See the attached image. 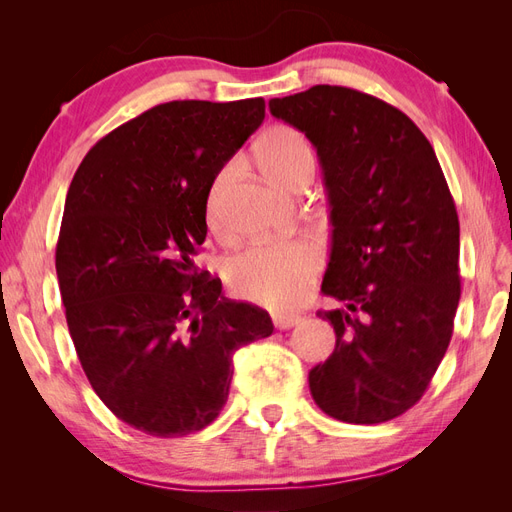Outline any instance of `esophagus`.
<instances>
[{"mask_svg": "<svg viewBox=\"0 0 512 512\" xmlns=\"http://www.w3.org/2000/svg\"><path fill=\"white\" fill-rule=\"evenodd\" d=\"M273 322H275V329H290V327H294V324L299 322V316H282V314H277V316H273Z\"/></svg>", "mask_w": 512, "mask_h": 512, "instance_id": "esophagus-1", "label": "esophagus"}]
</instances>
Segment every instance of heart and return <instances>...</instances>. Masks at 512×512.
Segmentation results:
<instances>
[{
  "mask_svg": "<svg viewBox=\"0 0 512 512\" xmlns=\"http://www.w3.org/2000/svg\"><path fill=\"white\" fill-rule=\"evenodd\" d=\"M258 162L265 177L277 188L290 190L305 173H314L316 156L307 138L290 126L271 128L258 145ZM232 166H224L207 194L209 224L218 215L220 196ZM320 243L314 237H299L269 245H252L228 260L226 280L237 297L267 307H290L297 303L320 267Z\"/></svg>",
  "mask_w": 512,
  "mask_h": 512,
  "instance_id": "heart-1",
  "label": "heart"
}]
</instances>
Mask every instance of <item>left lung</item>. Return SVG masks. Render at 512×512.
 I'll return each mask as SVG.
<instances>
[{"label": "left lung", "instance_id": "obj_1", "mask_svg": "<svg viewBox=\"0 0 512 512\" xmlns=\"http://www.w3.org/2000/svg\"><path fill=\"white\" fill-rule=\"evenodd\" d=\"M269 111L314 145L331 209L322 292L344 307L318 312L337 339L309 391L337 421H391L423 397L459 305V220L436 151L399 108L348 87Z\"/></svg>", "mask_w": 512, "mask_h": 512}]
</instances>
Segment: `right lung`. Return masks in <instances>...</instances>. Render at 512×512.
<instances>
[{"label":"right lung","instance_id":"obj_1","mask_svg":"<svg viewBox=\"0 0 512 512\" xmlns=\"http://www.w3.org/2000/svg\"><path fill=\"white\" fill-rule=\"evenodd\" d=\"M262 119V98L158 104L91 147L70 183L55 252L70 337L104 406L149 436L213 423L232 354L273 333L192 260L211 183Z\"/></svg>","mask_w":512,"mask_h":512}]
</instances>
